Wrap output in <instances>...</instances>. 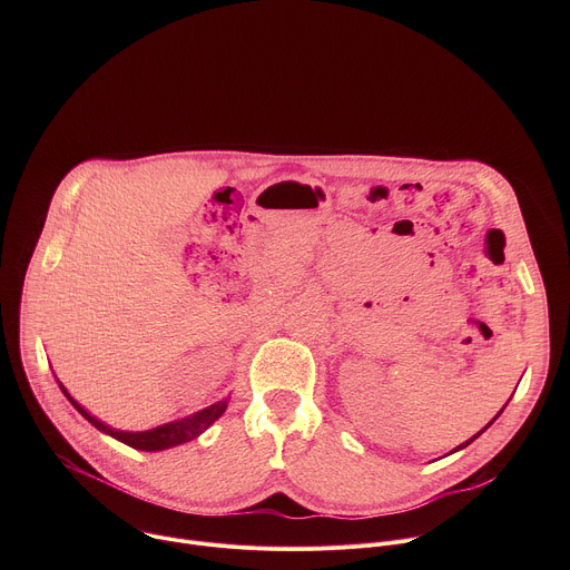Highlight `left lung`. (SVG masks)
<instances>
[{
	"label": "left lung",
	"instance_id": "obj_1",
	"mask_svg": "<svg viewBox=\"0 0 570 570\" xmlns=\"http://www.w3.org/2000/svg\"><path fill=\"white\" fill-rule=\"evenodd\" d=\"M503 411H505V405H503V409H501V413H503ZM501 413H499V415H501ZM499 415H497V417H494V420H492V422H490V424H487V426H484V429H482V431H480V433H475V435H473V438H471V440H466V442H464V444H460V446H458V449H464V446H466V444H471V442H473V440H475V438H478V435H482V433H484V431H487V429H490V426H492V424H494V422H497V420H499ZM458 449H455V451H458Z\"/></svg>",
	"mask_w": 570,
	"mask_h": 570
}]
</instances>
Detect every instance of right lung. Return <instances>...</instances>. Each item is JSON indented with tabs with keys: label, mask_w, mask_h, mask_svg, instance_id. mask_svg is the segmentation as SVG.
<instances>
[{
	"label": "right lung",
	"mask_w": 570,
	"mask_h": 570,
	"mask_svg": "<svg viewBox=\"0 0 570 570\" xmlns=\"http://www.w3.org/2000/svg\"><path fill=\"white\" fill-rule=\"evenodd\" d=\"M60 390L65 392V396L71 401L73 409L83 415L92 426H97L99 431L112 435L115 440L132 446V449H139V451H161V449H171V446H178V444H185L189 440H196L203 431H207L220 415L223 411L227 409V401H218L214 405H209V409L200 411L198 415L189 417V420H183V422H174V424H165V426H157L153 431H144V433H126V431H115L110 426H106L104 422H99L97 417H92L86 409H80V405L67 394V390L60 385Z\"/></svg>",
	"instance_id": "add662e5"
}]
</instances>
